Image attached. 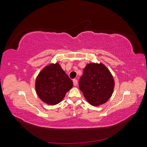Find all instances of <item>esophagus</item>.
I'll return each mask as SVG.
<instances>
[{"mask_svg": "<svg viewBox=\"0 0 147 147\" xmlns=\"http://www.w3.org/2000/svg\"><path fill=\"white\" fill-rule=\"evenodd\" d=\"M73 83H74V85L75 86H76L77 84H78V81H77V80H76V79H74V80H73Z\"/></svg>", "mask_w": 147, "mask_h": 147, "instance_id": "34e87169", "label": "esophagus"}]
</instances>
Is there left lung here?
<instances>
[{
  "instance_id": "left-lung-1",
  "label": "left lung",
  "mask_w": 147,
  "mask_h": 147,
  "mask_svg": "<svg viewBox=\"0 0 147 147\" xmlns=\"http://www.w3.org/2000/svg\"><path fill=\"white\" fill-rule=\"evenodd\" d=\"M79 87L91 105L105 104L112 96L115 82L112 74L102 63L88 64L80 78Z\"/></svg>"
}]
</instances>
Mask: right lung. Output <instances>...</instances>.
<instances>
[{"label": "right lung", "instance_id": "right-lung-1", "mask_svg": "<svg viewBox=\"0 0 147 147\" xmlns=\"http://www.w3.org/2000/svg\"><path fill=\"white\" fill-rule=\"evenodd\" d=\"M74 86L72 80L59 63L50 64L43 68L35 80V91L43 102L55 105L63 100L67 92Z\"/></svg>", "mask_w": 147, "mask_h": 147}]
</instances>
